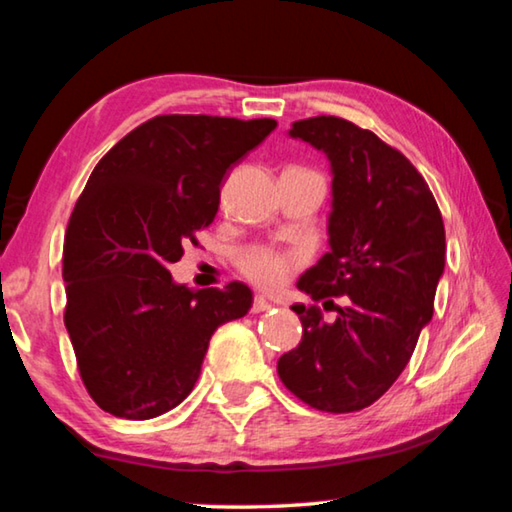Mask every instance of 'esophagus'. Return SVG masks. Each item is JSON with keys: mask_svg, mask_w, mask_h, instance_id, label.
Returning <instances> with one entry per match:
<instances>
[{"mask_svg": "<svg viewBox=\"0 0 512 512\" xmlns=\"http://www.w3.org/2000/svg\"><path fill=\"white\" fill-rule=\"evenodd\" d=\"M273 305L271 302H268L264 296H255L253 298V307H250V311H253V314H262V311H266V309H271Z\"/></svg>", "mask_w": 512, "mask_h": 512, "instance_id": "1", "label": "esophagus"}]
</instances>
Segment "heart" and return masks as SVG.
<instances>
[{
  "label": "heart",
  "mask_w": 512,
  "mask_h": 512,
  "mask_svg": "<svg viewBox=\"0 0 512 512\" xmlns=\"http://www.w3.org/2000/svg\"><path fill=\"white\" fill-rule=\"evenodd\" d=\"M302 257L293 250L273 246H246L235 255L237 271L262 289H277L300 266Z\"/></svg>",
  "instance_id": "1"
}]
</instances>
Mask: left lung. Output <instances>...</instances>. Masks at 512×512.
Masks as SVG:
<instances>
[{"label":"left lung","mask_w":512,"mask_h":512,"mask_svg":"<svg viewBox=\"0 0 512 512\" xmlns=\"http://www.w3.org/2000/svg\"><path fill=\"white\" fill-rule=\"evenodd\" d=\"M291 137L332 164V250L298 280L314 302L345 296L336 318L293 305L302 341L282 354L277 375L289 391L327 413L377 402L402 375L445 271V225L418 169L379 137L341 117L293 121Z\"/></svg>","instance_id":"left-lung-1"}]
</instances>
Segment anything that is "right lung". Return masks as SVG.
Returning <instances> with one entry per match:
<instances>
[{"mask_svg": "<svg viewBox=\"0 0 512 512\" xmlns=\"http://www.w3.org/2000/svg\"><path fill=\"white\" fill-rule=\"evenodd\" d=\"M275 119L158 115L103 155L69 216L65 327L94 402L126 420L192 393L214 329L248 314L241 282L192 291L169 266L214 221L232 164Z\"/></svg>", "mask_w": 512, "mask_h": 512, "instance_id": "obj_1", "label": "right lung"}]
</instances>
